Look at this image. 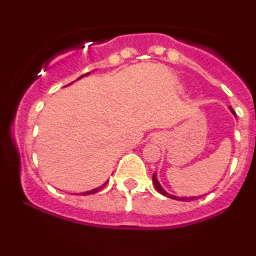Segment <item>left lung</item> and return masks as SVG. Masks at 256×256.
<instances>
[{
    "label": "left lung",
    "mask_w": 256,
    "mask_h": 256,
    "mask_svg": "<svg viewBox=\"0 0 256 256\" xmlns=\"http://www.w3.org/2000/svg\"><path fill=\"white\" fill-rule=\"evenodd\" d=\"M228 108H230V110L232 112V113L234 114V110H232L231 107H228ZM152 183H154L155 188H156V190H158V192H160L161 195L166 196V198H173V200H178V201H192V200H196V198H198V196H192V198H178V196L171 195V194L166 192L165 190L162 189V186H161L160 183H158V179H156V173H154V174H152Z\"/></svg>",
    "instance_id": "8db88e82"
}]
</instances>
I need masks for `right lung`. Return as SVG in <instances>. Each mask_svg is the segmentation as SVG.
Wrapping results in <instances>:
<instances>
[{
	"label": "right lung",
	"mask_w": 256,
	"mask_h": 256,
	"mask_svg": "<svg viewBox=\"0 0 256 256\" xmlns=\"http://www.w3.org/2000/svg\"><path fill=\"white\" fill-rule=\"evenodd\" d=\"M89 74V73H86V74H83V76H80V77H79L78 79H80V78H83L84 76H88ZM73 83V82H72ZM72 83H70V84H72ZM70 84H67V85H70ZM106 184H107V182H106V183L104 184V185H101V186H98V188H96V189H92V190H90V192H82L80 195H83V196H86V195H91V194H96L98 192H100V190H102L104 189V188L106 186ZM76 195H78V194H76Z\"/></svg>",
	"instance_id": "add662e5"
}]
</instances>
